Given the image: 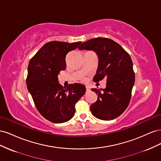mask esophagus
<instances>
[{"instance_id":"obj_1","label":"esophagus","mask_w":161,"mask_h":161,"mask_svg":"<svg viewBox=\"0 0 161 161\" xmlns=\"http://www.w3.org/2000/svg\"><path fill=\"white\" fill-rule=\"evenodd\" d=\"M91 91V88L89 86H86V92H89Z\"/></svg>"}]
</instances>
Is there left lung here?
<instances>
[{
    "label": "left lung",
    "mask_w": 161,
    "mask_h": 161,
    "mask_svg": "<svg viewBox=\"0 0 161 161\" xmlns=\"http://www.w3.org/2000/svg\"><path fill=\"white\" fill-rule=\"evenodd\" d=\"M79 49L93 50L99 58V66L94 82L107 80L106 88L92 89L98 96L91 105L95 118L111 120L128 108L135 82L133 63L129 53L118 43L109 38L97 37L83 42Z\"/></svg>",
    "instance_id": "1"
}]
</instances>
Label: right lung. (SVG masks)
I'll use <instances>...</instances> for the list:
<instances>
[{"label":"right lung","instance_id":"right-lung-1","mask_svg":"<svg viewBox=\"0 0 161 161\" xmlns=\"http://www.w3.org/2000/svg\"><path fill=\"white\" fill-rule=\"evenodd\" d=\"M80 42L53 41L43 45L30 61L27 86L34 104L48 121L60 124L70 120L75 113V105L86 91L84 85L70 84L66 87L58 82V75L66 67V56Z\"/></svg>","mask_w":161,"mask_h":161}]
</instances>
